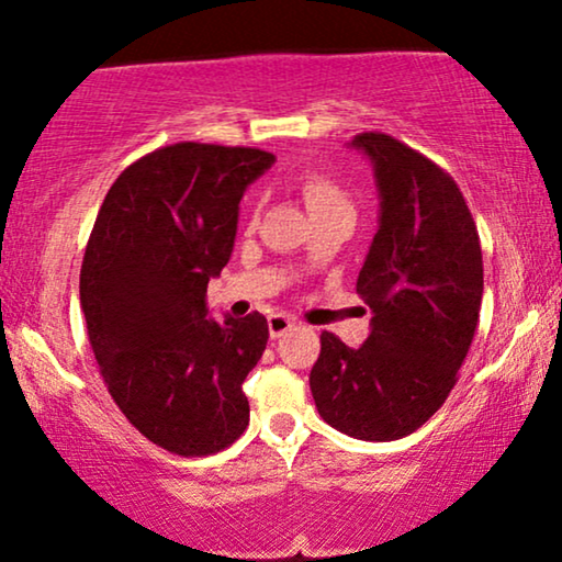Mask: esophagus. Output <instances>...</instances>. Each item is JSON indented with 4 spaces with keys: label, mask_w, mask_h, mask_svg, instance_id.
<instances>
[{
    "label": "esophagus",
    "mask_w": 562,
    "mask_h": 562,
    "mask_svg": "<svg viewBox=\"0 0 562 562\" xmlns=\"http://www.w3.org/2000/svg\"><path fill=\"white\" fill-rule=\"evenodd\" d=\"M294 325H296V322L286 317V314H271V317H268V333H271L273 340H276V337L286 335Z\"/></svg>",
    "instance_id": "obj_1"
}]
</instances>
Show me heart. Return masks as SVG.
I'll return each mask as SVG.
<instances>
[{"instance_id": "b5f03b06", "label": "heart", "mask_w": 562, "mask_h": 562, "mask_svg": "<svg viewBox=\"0 0 562 562\" xmlns=\"http://www.w3.org/2000/svg\"><path fill=\"white\" fill-rule=\"evenodd\" d=\"M299 189H302V196L306 206H310L312 217L322 212H333V210H350V199L345 194L342 187L337 181L329 179L325 173L317 171H304L299 176Z\"/></svg>"}]
</instances>
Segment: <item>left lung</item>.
<instances>
[{
    "label": "left lung",
    "instance_id": "8db88e82",
    "mask_svg": "<svg viewBox=\"0 0 562 562\" xmlns=\"http://www.w3.org/2000/svg\"><path fill=\"white\" fill-rule=\"evenodd\" d=\"M352 145L371 158L381 220L358 276L371 306L360 348L322 333L310 373L319 417L368 442L412 435L445 404L479 327L483 258L473 214L448 171L386 133Z\"/></svg>",
    "mask_w": 562,
    "mask_h": 562
}]
</instances>
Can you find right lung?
Listing matches in <instances>:
<instances>
[{
	"label": "right lung",
	"mask_w": 562,
	"mask_h": 562,
	"mask_svg": "<svg viewBox=\"0 0 562 562\" xmlns=\"http://www.w3.org/2000/svg\"><path fill=\"white\" fill-rule=\"evenodd\" d=\"M273 153L176 143L137 158L99 206L81 263V310L114 404L183 458L233 445L250 422L243 381L268 322L206 319V283L227 266L243 191Z\"/></svg>",
	"instance_id": "right-lung-1"
}]
</instances>
